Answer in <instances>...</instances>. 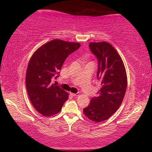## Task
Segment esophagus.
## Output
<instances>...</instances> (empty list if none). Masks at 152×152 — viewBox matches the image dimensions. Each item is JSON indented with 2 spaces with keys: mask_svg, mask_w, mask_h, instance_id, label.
<instances>
[{
  "mask_svg": "<svg viewBox=\"0 0 152 152\" xmlns=\"http://www.w3.org/2000/svg\"><path fill=\"white\" fill-rule=\"evenodd\" d=\"M70 94L72 95V96H78L80 94L79 92H77V93H72V92H70Z\"/></svg>",
  "mask_w": 152,
  "mask_h": 152,
  "instance_id": "esophagus-1",
  "label": "esophagus"
}]
</instances>
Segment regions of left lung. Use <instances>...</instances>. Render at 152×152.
Here are the masks:
<instances>
[{
    "instance_id": "8db88e82",
    "label": "left lung",
    "mask_w": 152,
    "mask_h": 152,
    "mask_svg": "<svg viewBox=\"0 0 152 152\" xmlns=\"http://www.w3.org/2000/svg\"><path fill=\"white\" fill-rule=\"evenodd\" d=\"M89 48L98 60L97 79L101 88L83 112L92 121L101 122L121 104L127 86V74L121 58L109 43L91 42Z\"/></svg>"
}]
</instances>
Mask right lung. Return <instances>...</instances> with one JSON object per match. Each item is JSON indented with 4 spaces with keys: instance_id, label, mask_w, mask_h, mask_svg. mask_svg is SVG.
Wrapping results in <instances>:
<instances>
[{
    "instance_id": "obj_1",
    "label": "right lung",
    "mask_w": 152,
    "mask_h": 152,
    "mask_svg": "<svg viewBox=\"0 0 152 152\" xmlns=\"http://www.w3.org/2000/svg\"><path fill=\"white\" fill-rule=\"evenodd\" d=\"M80 46L79 43L53 39L38 48L31 58L25 83L30 101L40 114H57L68 100V92L51 82L59 76L67 57Z\"/></svg>"
}]
</instances>
